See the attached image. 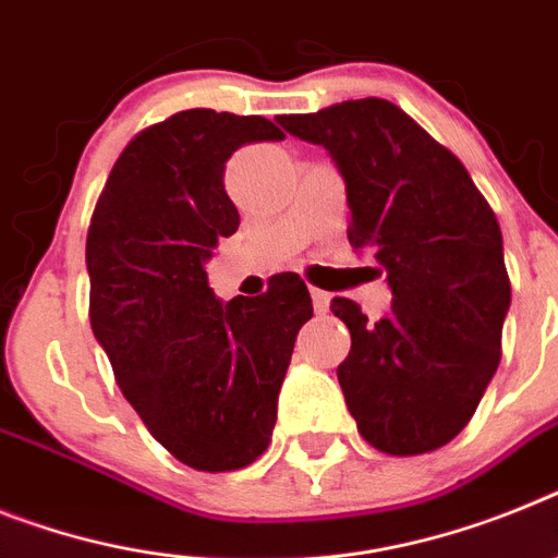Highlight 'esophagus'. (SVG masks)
<instances>
[{
    "mask_svg": "<svg viewBox=\"0 0 558 558\" xmlns=\"http://www.w3.org/2000/svg\"><path fill=\"white\" fill-rule=\"evenodd\" d=\"M329 303H331V294L329 292L312 289V306H315L317 315H326V312H329Z\"/></svg>",
    "mask_w": 558,
    "mask_h": 558,
    "instance_id": "1",
    "label": "esophagus"
}]
</instances>
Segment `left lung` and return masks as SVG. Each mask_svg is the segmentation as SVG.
<instances>
[{
    "mask_svg": "<svg viewBox=\"0 0 558 558\" xmlns=\"http://www.w3.org/2000/svg\"><path fill=\"white\" fill-rule=\"evenodd\" d=\"M278 121L329 149L349 243L386 269L395 294L377 323L349 298L331 301L351 331L337 366L345 405L377 451H437L474 416L502 357L510 280L494 209L460 158L386 98Z\"/></svg>",
    "mask_w": 558,
    "mask_h": 558,
    "instance_id": "obj_1",
    "label": "left lung"
}]
</instances>
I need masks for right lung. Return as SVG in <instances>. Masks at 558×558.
Returning a JSON list of instances; mask_svg holds the SVG:
<instances>
[{"label":"right lung","mask_w":558,"mask_h":558,"mask_svg":"<svg viewBox=\"0 0 558 558\" xmlns=\"http://www.w3.org/2000/svg\"><path fill=\"white\" fill-rule=\"evenodd\" d=\"M278 138L264 116L175 112L124 147L87 232L90 326L121 395L175 460L209 474L266 451L294 337L312 317L294 271L221 303L204 269L241 223L223 190L229 156Z\"/></svg>","instance_id":"obj_1"}]
</instances>
